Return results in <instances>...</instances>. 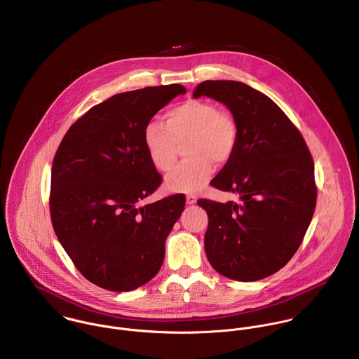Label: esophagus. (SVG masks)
I'll list each match as a JSON object with an SVG mask.
<instances>
[{
  "instance_id": "esophagus-1",
  "label": "esophagus",
  "mask_w": 359,
  "mask_h": 359,
  "mask_svg": "<svg viewBox=\"0 0 359 359\" xmlns=\"http://www.w3.org/2000/svg\"><path fill=\"white\" fill-rule=\"evenodd\" d=\"M187 203L188 205H194V203H196V196L195 195H187Z\"/></svg>"
}]
</instances>
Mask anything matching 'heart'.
I'll list each match as a JSON object with an SVG mask.
<instances>
[{
  "label": "heart",
  "mask_w": 359,
  "mask_h": 359,
  "mask_svg": "<svg viewBox=\"0 0 359 359\" xmlns=\"http://www.w3.org/2000/svg\"><path fill=\"white\" fill-rule=\"evenodd\" d=\"M239 130L235 118L207 101H187L171 107L164 123L149 121L144 130V144L154 167L170 171L184 145L188 157L165 178L174 192H196L212 174L214 163L225 164L235 154Z\"/></svg>",
  "instance_id": "1"
}]
</instances>
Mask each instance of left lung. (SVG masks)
<instances>
[{"mask_svg":"<svg viewBox=\"0 0 359 359\" xmlns=\"http://www.w3.org/2000/svg\"><path fill=\"white\" fill-rule=\"evenodd\" d=\"M203 95L224 103L239 130L235 154L210 185L241 195V203L198 201L208 215L205 255L229 279H264L304 239L316 205L313 160L297 127L262 93L241 81L207 80L194 98Z\"/></svg>","mask_w":359,"mask_h":359,"instance_id":"8db88e82","label":"left lung"}]
</instances>
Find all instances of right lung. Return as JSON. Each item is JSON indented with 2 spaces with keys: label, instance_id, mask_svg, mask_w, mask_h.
<instances>
[{
  "label": "right lung",
  "instance_id": "right-lung-1",
  "mask_svg": "<svg viewBox=\"0 0 359 359\" xmlns=\"http://www.w3.org/2000/svg\"><path fill=\"white\" fill-rule=\"evenodd\" d=\"M185 93L171 84L113 95L80 117L55 154L53 231L81 275L102 289L134 290L161 268L165 238L184 211L185 195L141 205L163 181L144 130Z\"/></svg>",
  "mask_w": 359,
  "mask_h": 359
}]
</instances>
